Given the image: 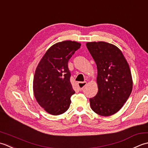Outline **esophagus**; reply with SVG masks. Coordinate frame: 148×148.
Returning a JSON list of instances; mask_svg holds the SVG:
<instances>
[{"label":"esophagus","mask_w":148,"mask_h":148,"mask_svg":"<svg viewBox=\"0 0 148 148\" xmlns=\"http://www.w3.org/2000/svg\"><path fill=\"white\" fill-rule=\"evenodd\" d=\"M87 82H78L77 85H78V89L81 91V90H82L84 87L86 86Z\"/></svg>","instance_id":"34e87169"}]
</instances>
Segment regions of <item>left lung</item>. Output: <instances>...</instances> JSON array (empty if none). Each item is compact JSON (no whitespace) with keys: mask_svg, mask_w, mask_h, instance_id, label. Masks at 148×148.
<instances>
[{"mask_svg":"<svg viewBox=\"0 0 148 148\" xmlns=\"http://www.w3.org/2000/svg\"><path fill=\"white\" fill-rule=\"evenodd\" d=\"M86 46L98 70V91L89 99L90 105L99 115H113L121 108L132 91L129 65L115 45L99 41L89 42Z\"/></svg>","mask_w":148,"mask_h":148,"instance_id":"8db88e82","label":"left lung"}]
</instances>
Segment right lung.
<instances>
[{
  "label": "right lung",
  "instance_id": "right-lung-1",
  "mask_svg": "<svg viewBox=\"0 0 148 148\" xmlns=\"http://www.w3.org/2000/svg\"><path fill=\"white\" fill-rule=\"evenodd\" d=\"M76 41L59 42L47 51L39 63L33 81V91L40 106L54 116L64 113L75 94L70 82L69 60L80 48Z\"/></svg>",
  "mask_w": 148,
  "mask_h": 148
}]
</instances>
